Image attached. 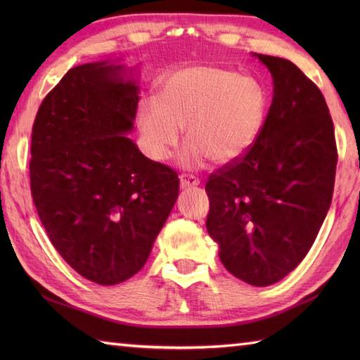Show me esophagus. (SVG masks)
Returning <instances> with one entry per match:
<instances>
[{"instance_id":"obj_1","label":"esophagus","mask_w":360,"mask_h":360,"mask_svg":"<svg viewBox=\"0 0 360 360\" xmlns=\"http://www.w3.org/2000/svg\"><path fill=\"white\" fill-rule=\"evenodd\" d=\"M179 182H181V187H182V188H188V187L200 186V179H198L196 176L187 174V173H182V174L179 176Z\"/></svg>"}]
</instances>
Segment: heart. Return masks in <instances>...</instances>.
<instances>
[{
	"mask_svg": "<svg viewBox=\"0 0 360 360\" xmlns=\"http://www.w3.org/2000/svg\"><path fill=\"white\" fill-rule=\"evenodd\" d=\"M264 97L254 80L229 70L192 66L172 74L158 103L142 102L137 124L153 159L164 160L184 129L181 164L196 168L233 162L255 142L263 124Z\"/></svg>",
	"mask_w": 360,
	"mask_h": 360,
	"instance_id": "heart-1",
	"label": "heart"
}]
</instances>
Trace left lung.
I'll return each mask as SVG.
<instances>
[{
	"label": "left lung",
	"instance_id": "1",
	"mask_svg": "<svg viewBox=\"0 0 360 360\" xmlns=\"http://www.w3.org/2000/svg\"><path fill=\"white\" fill-rule=\"evenodd\" d=\"M254 56L272 74V103L252 147L209 176L205 226L229 272L269 286L316 241L333 200L338 147L316 83L286 58Z\"/></svg>",
	"mask_w": 360,
	"mask_h": 360
}]
</instances>
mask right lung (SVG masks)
Returning <instances> with one entry per match:
<instances>
[{
  "label": "right lung",
  "instance_id": "right-lung-1",
  "mask_svg": "<svg viewBox=\"0 0 360 360\" xmlns=\"http://www.w3.org/2000/svg\"><path fill=\"white\" fill-rule=\"evenodd\" d=\"M137 82L124 65L75 66L44 97L30 142V192L53 248L111 286L142 269L179 193L178 173L127 137Z\"/></svg>",
  "mask_w": 360,
  "mask_h": 360
}]
</instances>
